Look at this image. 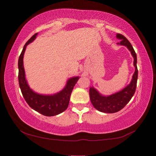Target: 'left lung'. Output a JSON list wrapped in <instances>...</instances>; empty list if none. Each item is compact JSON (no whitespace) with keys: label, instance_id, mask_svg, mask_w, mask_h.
<instances>
[{"label":"left lung","instance_id":"1","mask_svg":"<svg viewBox=\"0 0 156 156\" xmlns=\"http://www.w3.org/2000/svg\"><path fill=\"white\" fill-rule=\"evenodd\" d=\"M116 37L121 40L120 42H118V44L126 46L128 49L131 51L134 58L133 65L135 66L136 70L133 75L131 84L119 92L108 96V97L101 95L95 89H94V87H91L89 89V97H90L91 102L93 104L94 107L101 112L110 113V114L121 110L129 103L135 94L138 80L137 57H136L135 51L126 37L119 33L117 34Z\"/></svg>","mask_w":156,"mask_h":156}]
</instances>
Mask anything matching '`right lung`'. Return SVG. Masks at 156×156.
<instances>
[{"instance_id":"1","label":"right lung","mask_w":156,"mask_h":156,"mask_svg":"<svg viewBox=\"0 0 156 156\" xmlns=\"http://www.w3.org/2000/svg\"><path fill=\"white\" fill-rule=\"evenodd\" d=\"M37 33L32 36L23 49L18 59V82L21 92L27 104L36 112L44 116H52L61 114L67 109L69 105L70 96L76 83L79 80L78 76L72 77L68 80L65 89L60 92L51 96L40 95L36 94L30 89L25 77V70L23 67V55L26 46L35 39Z\"/></svg>"}]
</instances>
